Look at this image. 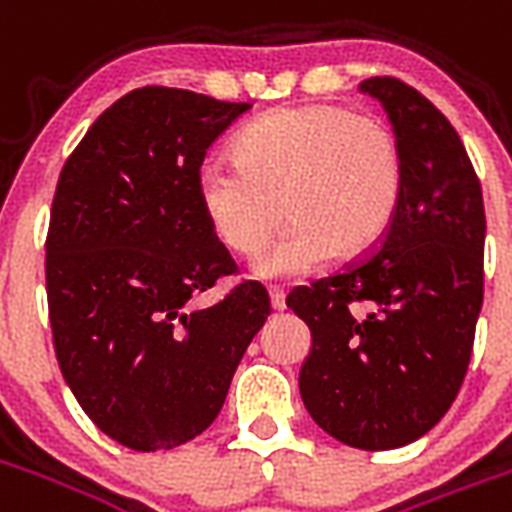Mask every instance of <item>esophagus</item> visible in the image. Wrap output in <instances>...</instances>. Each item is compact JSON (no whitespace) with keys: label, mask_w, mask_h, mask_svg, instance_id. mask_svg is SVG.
<instances>
[{"label":"esophagus","mask_w":512,"mask_h":512,"mask_svg":"<svg viewBox=\"0 0 512 512\" xmlns=\"http://www.w3.org/2000/svg\"><path fill=\"white\" fill-rule=\"evenodd\" d=\"M268 299H271V310H274V312L285 310V290L271 288V290H268Z\"/></svg>","instance_id":"esophagus-1"}]
</instances>
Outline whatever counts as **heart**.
Instances as JSON below:
<instances>
[{
    "label": "heart",
    "instance_id": "1",
    "mask_svg": "<svg viewBox=\"0 0 512 512\" xmlns=\"http://www.w3.org/2000/svg\"><path fill=\"white\" fill-rule=\"evenodd\" d=\"M233 161L202 164L197 200L211 233L238 257L260 255L282 219L293 222L257 263L266 279L307 274L329 255H365L403 202L395 131L354 106L274 109L235 136Z\"/></svg>",
    "mask_w": 512,
    "mask_h": 512
}]
</instances>
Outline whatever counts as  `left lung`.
Wrapping results in <instances>:
<instances>
[{
	"mask_svg": "<svg viewBox=\"0 0 512 512\" xmlns=\"http://www.w3.org/2000/svg\"><path fill=\"white\" fill-rule=\"evenodd\" d=\"M359 90L392 120L406 164L389 233L362 260L296 288L288 307L310 326L301 400L329 436L392 450L439 422L466 376L483 307V189L458 131L392 76Z\"/></svg>",
	"mask_w": 512,
	"mask_h": 512,
	"instance_id": "obj_1",
	"label": "left lung"
}]
</instances>
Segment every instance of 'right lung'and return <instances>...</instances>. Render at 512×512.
<instances>
[{
    "label": "right lung",
    "instance_id": "add662e5",
    "mask_svg": "<svg viewBox=\"0 0 512 512\" xmlns=\"http://www.w3.org/2000/svg\"><path fill=\"white\" fill-rule=\"evenodd\" d=\"M252 104L139 87L95 120L57 180L46 235L54 354L84 414L136 452L211 425L271 315L263 285L194 299L238 271L197 200L205 150Z\"/></svg>",
    "mask_w": 512,
    "mask_h": 512
}]
</instances>
